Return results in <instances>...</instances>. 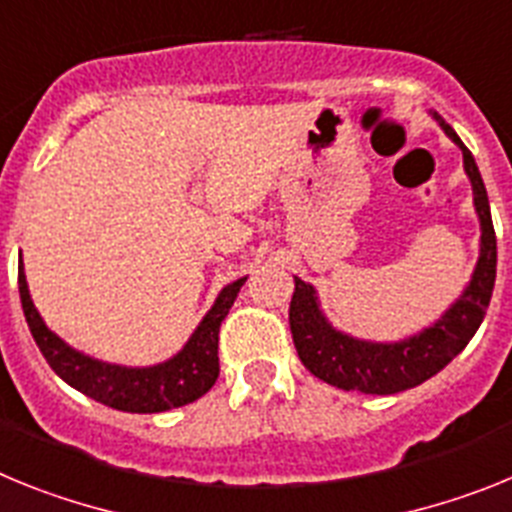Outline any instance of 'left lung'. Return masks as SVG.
Here are the masks:
<instances>
[{
  "mask_svg": "<svg viewBox=\"0 0 512 512\" xmlns=\"http://www.w3.org/2000/svg\"><path fill=\"white\" fill-rule=\"evenodd\" d=\"M430 115L464 154V172L471 182L474 211L479 219L477 265L466 288L459 293V299L453 301L441 317L415 335L402 337L397 342L361 340V337L337 330L322 311L317 288L301 278H293L296 291L288 309V322H291L296 353L317 379L337 389L361 391V394H397V391L428 381L469 345L490 306L497 273V239L487 188L464 141L435 110H430Z\"/></svg>",
  "mask_w": 512,
  "mask_h": 512,
  "instance_id": "left-lung-1",
  "label": "left lung"
}]
</instances>
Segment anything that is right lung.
Returning a JSON list of instances; mask_svg holds the SVG:
<instances>
[{
    "mask_svg": "<svg viewBox=\"0 0 512 512\" xmlns=\"http://www.w3.org/2000/svg\"><path fill=\"white\" fill-rule=\"evenodd\" d=\"M244 281H247V275L221 288L213 306L206 311V317L172 358L154 363V366H121V363L97 361L92 355H84L82 350L71 348L69 342L48 330L41 311L35 309L33 299H30L25 265L20 262V270H17L22 311H25L33 340L38 342L48 366L59 373L66 384L95 402L108 404L113 410L133 412V415L175 410V407L203 397L216 384L219 379V327Z\"/></svg>",
    "mask_w": 512,
    "mask_h": 512,
    "instance_id": "add662e5",
    "label": "right lung"
}]
</instances>
